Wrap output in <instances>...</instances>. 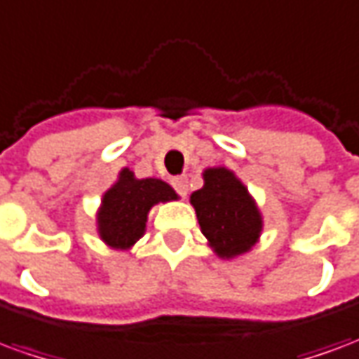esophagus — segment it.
I'll list each match as a JSON object with an SVG mask.
<instances>
[{"label":"esophagus","mask_w":359,"mask_h":359,"mask_svg":"<svg viewBox=\"0 0 359 359\" xmlns=\"http://www.w3.org/2000/svg\"><path fill=\"white\" fill-rule=\"evenodd\" d=\"M171 184H172V188H175V190H177V192H179L180 196H182V198L187 196V192H188V179H187V177H184V175H180V177H175V179L171 180Z\"/></svg>","instance_id":"esophagus-1"}]
</instances>
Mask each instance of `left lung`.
<instances>
[{
	"label": "left lung",
	"mask_w": 359,
	"mask_h": 359,
	"mask_svg": "<svg viewBox=\"0 0 359 359\" xmlns=\"http://www.w3.org/2000/svg\"><path fill=\"white\" fill-rule=\"evenodd\" d=\"M203 236L223 259L246 254L256 246L264 219L248 188L226 167L203 171V187L190 196Z\"/></svg>",
	"instance_id": "1"
}]
</instances>
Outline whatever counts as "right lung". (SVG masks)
<instances>
[{
	"label": "right lung",
	"instance_id": "right-lung-1",
	"mask_svg": "<svg viewBox=\"0 0 359 359\" xmlns=\"http://www.w3.org/2000/svg\"><path fill=\"white\" fill-rule=\"evenodd\" d=\"M179 200L161 179H136L130 169L118 172L117 182L103 194L97 211V234L109 248L128 250L146 233L149 210L159 202Z\"/></svg>",
	"mask_w": 359,
	"mask_h": 359
}]
</instances>
